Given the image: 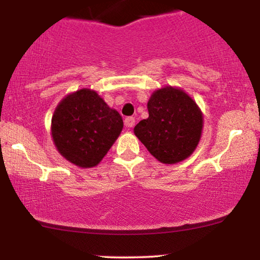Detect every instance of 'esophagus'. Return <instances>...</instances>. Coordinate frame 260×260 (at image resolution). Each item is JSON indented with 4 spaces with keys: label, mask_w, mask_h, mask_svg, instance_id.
<instances>
[{
    "label": "esophagus",
    "mask_w": 260,
    "mask_h": 260,
    "mask_svg": "<svg viewBox=\"0 0 260 260\" xmlns=\"http://www.w3.org/2000/svg\"><path fill=\"white\" fill-rule=\"evenodd\" d=\"M134 124H136V120H134V117H127L126 120H124V126L128 128L134 127Z\"/></svg>",
    "instance_id": "1"
}]
</instances>
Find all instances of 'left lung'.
<instances>
[{
    "label": "left lung",
    "instance_id": "left-lung-1",
    "mask_svg": "<svg viewBox=\"0 0 260 260\" xmlns=\"http://www.w3.org/2000/svg\"><path fill=\"white\" fill-rule=\"evenodd\" d=\"M149 117L134 127V134L155 159L177 164L196 150L201 140L203 113L182 89L165 86L151 94Z\"/></svg>",
    "mask_w": 260,
    "mask_h": 260
}]
</instances>
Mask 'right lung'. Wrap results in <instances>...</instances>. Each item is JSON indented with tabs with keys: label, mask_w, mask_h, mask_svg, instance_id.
I'll return each mask as SVG.
<instances>
[{
	"label": "right lung",
	"mask_w": 260,
	"mask_h": 260,
	"mask_svg": "<svg viewBox=\"0 0 260 260\" xmlns=\"http://www.w3.org/2000/svg\"><path fill=\"white\" fill-rule=\"evenodd\" d=\"M122 128L120 113L90 89L67 95L51 120L52 139L58 153L83 169L96 166L103 160Z\"/></svg>",
	"instance_id": "add662e5"
}]
</instances>
